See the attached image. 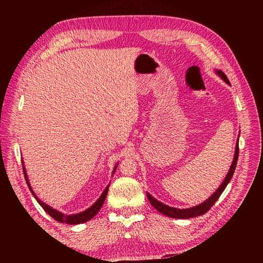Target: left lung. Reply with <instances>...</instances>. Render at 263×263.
Wrapping results in <instances>:
<instances>
[{
    "label": "left lung",
    "mask_w": 263,
    "mask_h": 263,
    "mask_svg": "<svg viewBox=\"0 0 263 263\" xmlns=\"http://www.w3.org/2000/svg\"><path fill=\"white\" fill-rule=\"evenodd\" d=\"M216 73L219 76L221 79L224 80L226 83H228V85H231L224 72L220 71V70H216ZM237 159H238V139H237V143H236V147H235V155H234L233 163L231 165L230 172L227 173L225 180L222 181L221 185L216 190V192L212 194L210 198L206 199L204 202L200 203L199 205H195V206H192V208H187V209H177V208H173V206H170V205H167V204H164L163 202H160V201H158L157 199H155L152 194L147 193V197H148L150 203H152V205L154 206V208L157 209L160 212V214H163V215H165L167 217L178 218V219H187V218H193V217H198V216L203 215V214H205V212L211 208L212 205L215 204L216 201L219 199L220 194L224 192V190L226 189L227 184L230 183L231 178L233 177L234 172H235Z\"/></svg>",
    "instance_id": "obj_1"
}]
</instances>
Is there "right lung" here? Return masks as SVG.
<instances>
[{"label":"right lung","instance_id":"add662e5","mask_svg":"<svg viewBox=\"0 0 263 263\" xmlns=\"http://www.w3.org/2000/svg\"><path fill=\"white\" fill-rule=\"evenodd\" d=\"M22 163H24V161H22ZM22 165H24V164H22ZM116 166H117V164H116ZM116 166L114 167L113 173L116 171ZM22 167H24V174H25L26 182H27V184H28V186H29V190L31 191V193L33 194V197L36 198V200L38 201V203L43 206V209L45 210L49 216H51L52 218H54V219L57 220V221H59V222H65V224H69V225H78V224H82V222H86V221H88V220H90L91 218H93L95 216H96V215L98 214V211H99L100 208H102V206H103L104 201H105V199H106V195H107V192H108V186H109V185H107V187H106V189L104 190V192L102 193V195H100L99 199L90 206V208H88V209H86L85 211H82V212H79V214H74V215H64V214H62V212L55 210L54 208H52V206H49L48 204L44 203L43 201H41V200H39V199L36 197V194L33 193L32 189H31V186H30L29 181H28V176H27L25 166H22Z\"/></svg>","mask_w":263,"mask_h":263}]
</instances>
